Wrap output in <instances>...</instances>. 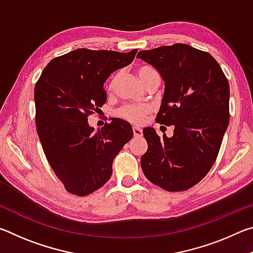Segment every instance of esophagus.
<instances>
[{
	"instance_id": "obj_1",
	"label": "esophagus",
	"mask_w": 253,
	"mask_h": 253,
	"mask_svg": "<svg viewBox=\"0 0 253 253\" xmlns=\"http://www.w3.org/2000/svg\"><path fill=\"white\" fill-rule=\"evenodd\" d=\"M132 132H134V136L135 137H142L143 135V130L140 129L139 127H132Z\"/></svg>"
}]
</instances>
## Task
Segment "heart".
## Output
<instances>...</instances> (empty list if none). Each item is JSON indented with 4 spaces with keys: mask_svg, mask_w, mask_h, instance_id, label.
Masks as SVG:
<instances>
[{
    "mask_svg": "<svg viewBox=\"0 0 253 253\" xmlns=\"http://www.w3.org/2000/svg\"><path fill=\"white\" fill-rule=\"evenodd\" d=\"M153 74H156V71L154 70L153 68L147 67V66L139 67L138 69H137V76H138V78L142 84H144L145 80H146L148 77L152 76ZM114 81L115 79L111 81L110 85L114 84ZM148 113H149V108L147 106L130 104V105L124 106L123 108L119 109L118 116L132 124H140L144 121V118L147 116Z\"/></svg>",
    "mask_w": 253,
    "mask_h": 253,
    "instance_id": "b5f03b06",
    "label": "heart"
}]
</instances>
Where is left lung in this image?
<instances>
[{
	"label": "left lung",
	"mask_w": 253,
	"mask_h": 253,
	"mask_svg": "<svg viewBox=\"0 0 253 253\" xmlns=\"http://www.w3.org/2000/svg\"><path fill=\"white\" fill-rule=\"evenodd\" d=\"M137 58L164 81L156 122L174 127L172 137L144 128V175L166 191H185L209 173L219 154L230 118L228 79L211 54L184 43L139 51Z\"/></svg>",
	"instance_id": "8db88e82"
}]
</instances>
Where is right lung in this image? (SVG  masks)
<instances>
[{
    "mask_svg": "<svg viewBox=\"0 0 253 253\" xmlns=\"http://www.w3.org/2000/svg\"><path fill=\"white\" fill-rule=\"evenodd\" d=\"M136 53L77 49L51 60L36 84L38 135L69 193L84 196L106 184L115 156L131 139L132 128L124 119L113 118L95 130L88 116L107 100L106 80L131 63Z\"/></svg>",
    "mask_w": 253,
    "mask_h": 253,
    "instance_id": "right-lung-1",
    "label": "right lung"
}]
</instances>
